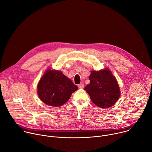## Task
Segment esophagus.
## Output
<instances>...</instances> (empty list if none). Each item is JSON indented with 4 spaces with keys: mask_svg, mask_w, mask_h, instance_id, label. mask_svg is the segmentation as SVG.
<instances>
[{
    "mask_svg": "<svg viewBox=\"0 0 152 152\" xmlns=\"http://www.w3.org/2000/svg\"><path fill=\"white\" fill-rule=\"evenodd\" d=\"M78 87L79 88H83L84 87V85L83 83H80L78 85Z\"/></svg>",
    "mask_w": 152,
    "mask_h": 152,
    "instance_id": "34e87169",
    "label": "esophagus"
}]
</instances>
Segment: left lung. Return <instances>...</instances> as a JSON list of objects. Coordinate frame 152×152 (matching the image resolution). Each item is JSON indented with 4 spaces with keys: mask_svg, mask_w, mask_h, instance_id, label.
<instances>
[{
    "mask_svg": "<svg viewBox=\"0 0 152 152\" xmlns=\"http://www.w3.org/2000/svg\"><path fill=\"white\" fill-rule=\"evenodd\" d=\"M90 83L84 90L92 102L102 108L114 105L120 96L118 84L110 70L92 71L89 77Z\"/></svg>",
    "mask_w": 152,
    "mask_h": 152,
    "instance_id": "left-lung-1",
    "label": "left lung"
}]
</instances>
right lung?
Here are the masks:
<instances>
[{"instance_id":"right-lung-1","label":"right lung","mask_w":152,"mask_h":152,"mask_svg":"<svg viewBox=\"0 0 152 152\" xmlns=\"http://www.w3.org/2000/svg\"><path fill=\"white\" fill-rule=\"evenodd\" d=\"M77 89V86L62 72L50 69L45 72L37 86L38 94L41 101L55 107L66 103Z\"/></svg>"}]
</instances>
